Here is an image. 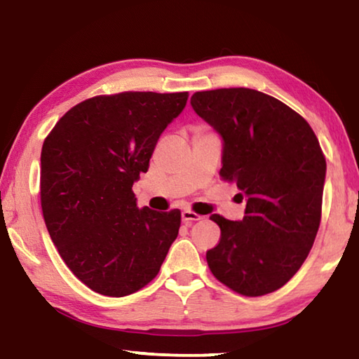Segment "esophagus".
<instances>
[{"label": "esophagus", "mask_w": 359, "mask_h": 359, "mask_svg": "<svg viewBox=\"0 0 359 359\" xmlns=\"http://www.w3.org/2000/svg\"><path fill=\"white\" fill-rule=\"evenodd\" d=\"M181 219H183L186 224H192L194 222L202 219V217H201V215L194 213V212H191V210H183V212H181Z\"/></svg>", "instance_id": "1"}]
</instances>
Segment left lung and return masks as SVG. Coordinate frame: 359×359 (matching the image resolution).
I'll return each mask as SVG.
<instances>
[{
    "instance_id": "obj_1",
    "label": "left lung",
    "mask_w": 359,
    "mask_h": 359,
    "mask_svg": "<svg viewBox=\"0 0 359 359\" xmlns=\"http://www.w3.org/2000/svg\"><path fill=\"white\" fill-rule=\"evenodd\" d=\"M198 117L223 141L222 170L245 201V215L210 219L222 229L207 263L219 283L258 297L278 290L310 253L319 222L326 158L306 120L273 96L249 88L198 91Z\"/></svg>"
}]
</instances>
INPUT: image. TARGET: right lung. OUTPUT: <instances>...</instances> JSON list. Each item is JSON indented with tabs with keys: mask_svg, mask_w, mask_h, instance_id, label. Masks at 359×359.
<instances>
[{
	"mask_svg": "<svg viewBox=\"0 0 359 359\" xmlns=\"http://www.w3.org/2000/svg\"><path fill=\"white\" fill-rule=\"evenodd\" d=\"M187 93L128 91L76 104L43 142V217L59 255L91 290L125 297L156 278L181 224L180 210L140 208L146 173Z\"/></svg>",
	"mask_w": 359,
	"mask_h": 359,
	"instance_id": "add662e5",
	"label": "right lung"
}]
</instances>
